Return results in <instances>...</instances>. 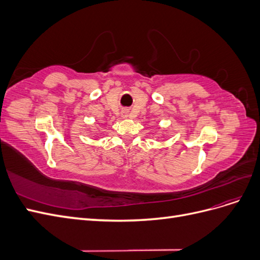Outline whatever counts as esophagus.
<instances>
[{"mask_svg":"<svg viewBox=\"0 0 260 260\" xmlns=\"http://www.w3.org/2000/svg\"><path fill=\"white\" fill-rule=\"evenodd\" d=\"M121 115H122V118H127L129 114H128L127 111H122V114H121Z\"/></svg>","mask_w":260,"mask_h":260,"instance_id":"1","label":"esophagus"}]
</instances>
